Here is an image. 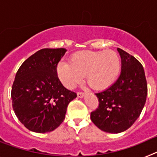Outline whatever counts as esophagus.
<instances>
[{"mask_svg":"<svg viewBox=\"0 0 157 157\" xmlns=\"http://www.w3.org/2000/svg\"><path fill=\"white\" fill-rule=\"evenodd\" d=\"M85 96V94H83V93H77V97L79 98H82L83 97Z\"/></svg>","mask_w":157,"mask_h":157,"instance_id":"esophagus-1","label":"esophagus"}]
</instances>
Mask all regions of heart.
<instances>
[{"instance_id": "heart-1", "label": "heart", "mask_w": 157, "mask_h": 157, "mask_svg": "<svg viewBox=\"0 0 157 157\" xmlns=\"http://www.w3.org/2000/svg\"><path fill=\"white\" fill-rule=\"evenodd\" d=\"M121 63L116 52L79 51L72 54L70 63L59 62L56 65V75L59 81L67 89H73L82 82L95 90H105L117 79Z\"/></svg>"}]
</instances>
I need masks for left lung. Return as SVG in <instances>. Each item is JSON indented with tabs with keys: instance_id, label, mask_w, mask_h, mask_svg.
<instances>
[{
	"instance_id": "obj_1",
	"label": "left lung",
	"mask_w": 157,
	"mask_h": 157,
	"mask_svg": "<svg viewBox=\"0 0 157 157\" xmlns=\"http://www.w3.org/2000/svg\"><path fill=\"white\" fill-rule=\"evenodd\" d=\"M121 73L112 86L96 94L99 107L91 112L93 123L107 133L118 134L134 124L141 114L147 97V82L142 65L120 48Z\"/></svg>"
}]
</instances>
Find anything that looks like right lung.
I'll return each mask as SVG.
<instances>
[{
  "mask_svg": "<svg viewBox=\"0 0 157 157\" xmlns=\"http://www.w3.org/2000/svg\"><path fill=\"white\" fill-rule=\"evenodd\" d=\"M67 49L42 48L20 66L12 88V107L28 130L46 133L57 128L67 105L77 97L67 90L56 75V65Z\"/></svg>",
  "mask_w": 157,
  "mask_h": 157,
  "instance_id": "right-lung-1",
  "label": "right lung"
}]
</instances>
